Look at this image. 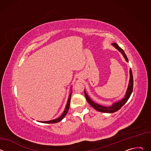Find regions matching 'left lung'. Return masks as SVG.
<instances>
[{"mask_svg": "<svg viewBox=\"0 0 151 151\" xmlns=\"http://www.w3.org/2000/svg\"><path fill=\"white\" fill-rule=\"evenodd\" d=\"M112 45L116 48L118 51H119L123 57H124L125 61L127 62H128V60L127 57V55H125L124 50L121 49L118 45L116 44V43H113L112 44ZM133 73L132 69H130V80H129L128 82V88L125 93V95L123 98L120 99L118 101H116V102H114L112 105L108 106H105L103 105L99 104L98 103H95L94 101H93L90 97L88 96L87 93H86L85 90H84V94L85 96L86 99H87L88 103L93 107L94 109L97 110L99 112H104V113H114L116 111H118L119 109L121 108V107L123 106L125 104V103L128 101V100L130 98L132 92H133Z\"/></svg>", "mask_w": 151, "mask_h": 151, "instance_id": "left-lung-1", "label": "left lung"}]
</instances>
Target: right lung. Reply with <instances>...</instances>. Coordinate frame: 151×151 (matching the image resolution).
<instances>
[{"label": "right lung", "mask_w": 151, "mask_h": 151, "mask_svg": "<svg viewBox=\"0 0 151 151\" xmlns=\"http://www.w3.org/2000/svg\"><path fill=\"white\" fill-rule=\"evenodd\" d=\"M72 90H71L70 91V93L69 96V98H68V101H67V103H66V107L65 109H64V111L63 112V113L62 114V115L56 118V119H52V120H50V121H39L40 122H42V123H46V124H54V123H57V122H58L60 121H61L64 118V116H65L69 111V106H70V99H71V96H72Z\"/></svg>", "instance_id": "1"}]
</instances>
